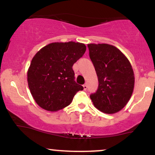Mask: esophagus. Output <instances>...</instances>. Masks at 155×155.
<instances>
[{"mask_svg":"<svg viewBox=\"0 0 155 155\" xmlns=\"http://www.w3.org/2000/svg\"><path fill=\"white\" fill-rule=\"evenodd\" d=\"M83 88H84V90H87V84H84V85H83Z\"/></svg>","mask_w":155,"mask_h":155,"instance_id":"obj_1","label":"esophagus"}]
</instances>
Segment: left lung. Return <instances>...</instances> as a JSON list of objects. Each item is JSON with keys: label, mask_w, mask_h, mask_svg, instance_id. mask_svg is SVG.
<instances>
[{"label": "left lung", "mask_w": 155, "mask_h": 155, "mask_svg": "<svg viewBox=\"0 0 155 155\" xmlns=\"http://www.w3.org/2000/svg\"><path fill=\"white\" fill-rule=\"evenodd\" d=\"M90 58L98 78V88L90 97L95 107L113 114L126 105L133 92L134 72L129 60L113 45L88 44Z\"/></svg>", "instance_id": "8db88e82"}]
</instances>
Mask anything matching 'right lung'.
Instances as JSON below:
<instances>
[{
  "instance_id": "add662e5",
  "label": "right lung",
  "mask_w": 155,
  "mask_h": 155,
  "mask_svg": "<svg viewBox=\"0 0 155 155\" xmlns=\"http://www.w3.org/2000/svg\"><path fill=\"white\" fill-rule=\"evenodd\" d=\"M85 51V44L71 41L48 44L35 54L28 71V83L40 107L48 111L61 110L83 90L75 81L73 66Z\"/></svg>"
}]
</instances>
